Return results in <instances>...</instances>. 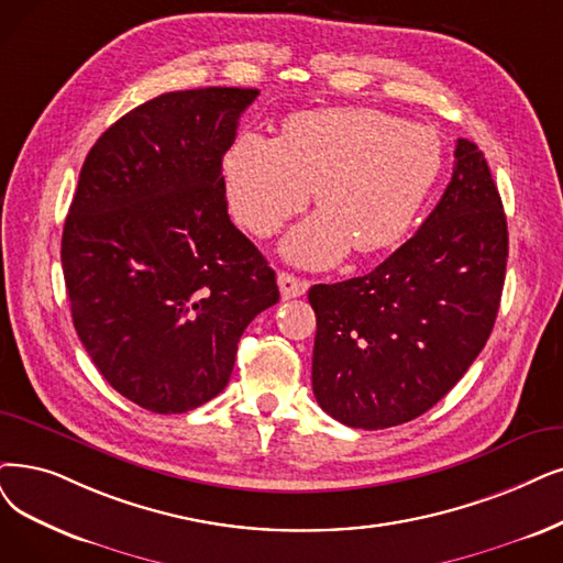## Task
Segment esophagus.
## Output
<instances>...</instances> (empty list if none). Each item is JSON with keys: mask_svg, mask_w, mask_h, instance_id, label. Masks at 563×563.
<instances>
[{"mask_svg": "<svg viewBox=\"0 0 563 563\" xmlns=\"http://www.w3.org/2000/svg\"><path fill=\"white\" fill-rule=\"evenodd\" d=\"M277 284H279V294H282L284 300L300 298V296L307 294V288H309V282H305L296 275H288V273H279Z\"/></svg>", "mask_w": 563, "mask_h": 563, "instance_id": "1", "label": "esophagus"}]
</instances>
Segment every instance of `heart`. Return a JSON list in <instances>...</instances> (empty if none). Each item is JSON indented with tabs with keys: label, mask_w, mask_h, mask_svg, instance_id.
Segmentation results:
<instances>
[{
	"label": "heart",
	"mask_w": 563,
	"mask_h": 563,
	"mask_svg": "<svg viewBox=\"0 0 563 563\" xmlns=\"http://www.w3.org/2000/svg\"><path fill=\"white\" fill-rule=\"evenodd\" d=\"M439 133L369 108L298 112L282 139L244 131L223 156L229 206L242 227L273 235L317 185L319 210L288 233L284 254L307 267L351 246L374 254L411 229L441 170Z\"/></svg>",
	"instance_id": "heart-1"
}]
</instances>
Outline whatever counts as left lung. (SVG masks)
Returning a JSON list of instances; mask_svg holds the SVG:
<instances>
[{
    "label": "left lung",
    "instance_id": "1",
    "mask_svg": "<svg viewBox=\"0 0 563 563\" xmlns=\"http://www.w3.org/2000/svg\"><path fill=\"white\" fill-rule=\"evenodd\" d=\"M506 258L501 196L478 145L460 139L451 183L411 240L365 277L309 288L319 407L357 430L432 409L487 342Z\"/></svg>",
    "mask_w": 563,
    "mask_h": 563
}]
</instances>
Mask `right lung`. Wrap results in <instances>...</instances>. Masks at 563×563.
Instances as JSON below:
<instances>
[{
    "label": "right lung",
    "instance_id": "right-lung-1",
    "mask_svg": "<svg viewBox=\"0 0 563 563\" xmlns=\"http://www.w3.org/2000/svg\"><path fill=\"white\" fill-rule=\"evenodd\" d=\"M258 89L168 92L89 150L62 233L74 328L122 397L187 413L227 388L238 342L279 302L229 217L221 162Z\"/></svg>",
    "mask_w": 563,
    "mask_h": 563
}]
</instances>
